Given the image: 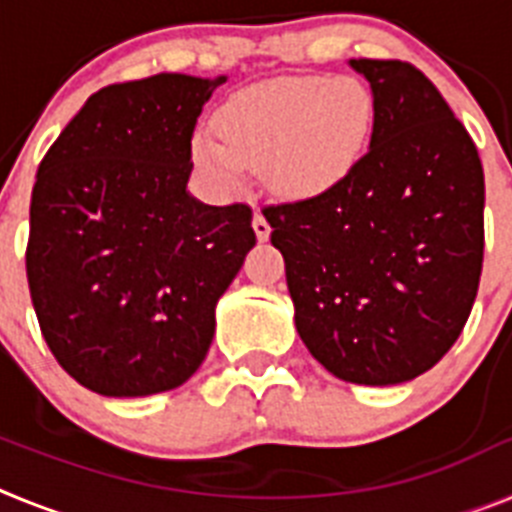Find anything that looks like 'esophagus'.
<instances>
[{
  "label": "esophagus",
  "mask_w": 512,
  "mask_h": 512,
  "mask_svg": "<svg viewBox=\"0 0 512 512\" xmlns=\"http://www.w3.org/2000/svg\"><path fill=\"white\" fill-rule=\"evenodd\" d=\"M253 233H256V238H259V241H266L271 233V225L266 223V217L261 215V212H256V215H253Z\"/></svg>",
  "instance_id": "1"
}]
</instances>
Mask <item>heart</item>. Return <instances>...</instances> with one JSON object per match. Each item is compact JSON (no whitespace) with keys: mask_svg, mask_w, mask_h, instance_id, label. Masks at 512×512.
I'll list each match as a JSON object with an SVG mask.
<instances>
[{"mask_svg":"<svg viewBox=\"0 0 512 512\" xmlns=\"http://www.w3.org/2000/svg\"><path fill=\"white\" fill-rule=\"evenodd\" d=\"M374 94L356 76H287L241 89L217 110L215 135L192 138V161L217 187L264 169L282 197H318L361 161L374 128Z\"/></svg>","mask_w":512,"mask_h":512,"instance_id":"obj_1","label":"heart"}]
</instances>
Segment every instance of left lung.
<instances>
[{
    "label": "left lung",
    "instance_id": "1",
    "mask_svg": "<svg viewBox=\"0 0 512 512\" xmlns=\"http://www.w3.org/2000/svg\"><path fill=\"white\" fill-rule=\"evenodd\" d=\"M369 81V151L330 192L264 207L302 343L333 377L410 382L459 338L485 253L477 146L405 61L351 58Z\"/></svg>",
    "mask_w": 512,
    "mask_h": 512
}]
</instances>
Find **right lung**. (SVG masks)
Returning a JSON list of instances; mask_svg holds the SVG:
<instances>
[{
	"instance_id": "right-lung-1",
	"label": "right lung",
	"mask_w": 512,
	"mask_h": 512,
	"mask_svg": "<svg viewBox=\"0 0 512 512\" xmlns=\"http://www.w3.org/2000/svg\"><path fill=\"white\" fill-rule=\"evenodd\" d=\"M225 81L156 74L99 89L40 161L30 297L58 364L97 395L187 382L256 246L251 207H212L187 189L194 125Z\"/></svg>"
}]
</instances>
